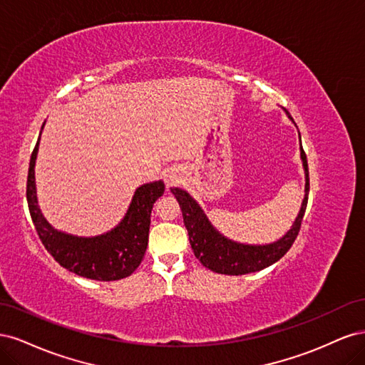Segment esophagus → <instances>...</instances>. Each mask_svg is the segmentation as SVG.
Here are the masks:
<instances>
[{
    "label": "esophagus",
    "mask_w": 365,
    "mask_h": 365,
    "mask_svg": "<svg viewBox=\"0 0 365 365\" xmlns=\"http://www.w3.org/2000/svg\"><path fill=\"white\" fill-rule=\"evenodd\" d=\"M180 181H181V176H180L178 172L169 170L168 173H165V185H168V187H173V185L178 184Z\"/></svg>",
    "instance_id": "34e87169"
}]
</instances>
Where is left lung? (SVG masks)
Wrapping results in <instances>:
<instances>
[{
  "mask_svg": "<svg viewBox=\"0 0 365 365\" xmlns=\"http://www.w3.org/2000/svg\"><path fill=\"white\" fill-rule=\"evenodd\" d=\"M286 114L289 115L288 111H286ZM302 160L306 173V195L302 204V210L288 233H286L280 240L269 245H242L225 239L224 236H220L217 233L212 227V224L208 222V219L205 217L201 207L192 200V196H189V193L181 189H170V192L175 195L176 201H178L181 207L184 225L187 228V233H189L192 250L196 259L200 260L205 268L227 275L250 274L269 267V264L282 259L284 254L289 251L294 240L298 236V231H300L309 196V169L303 148Z\"/></svg>",
  "mask_w": 365,
  "mask_h": 365,
  "instance_id": "8db88e82",
  "label": "left lung"
}]
</instances>
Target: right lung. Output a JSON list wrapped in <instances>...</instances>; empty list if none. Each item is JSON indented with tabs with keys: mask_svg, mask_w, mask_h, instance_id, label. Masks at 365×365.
Returning <instances> with one entry per match:
<instances>
[{
	"mask_svg": "<svg viewBox=\"0 0 365 365\" xmlns=\"http://www.w3.org/2000/svg\"><path fill=\"white\" fill-rule=\"evenodd\" d=\"M43 128V126H42ZM39 140L31 152L27 176V204L42 245L61 267L81 277L101 282L125 279L141 263L148 248L153 202L164 193V182L155 181L137 189L123 220L106 235L76 237L59 233L42 216L36 200L35 161Z\"/></svg>",
	"mask_w": 365,
	"mask_h": 365,
	"instance_id": "add662e5",
	"label": "right lung"
}]
</instances>
